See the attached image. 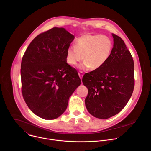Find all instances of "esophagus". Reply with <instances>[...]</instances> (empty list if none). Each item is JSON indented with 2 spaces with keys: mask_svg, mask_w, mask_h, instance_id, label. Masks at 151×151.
Returning a JSON list of instances; mask_svg holds the SVG:
<instances>
[{
  "mask_svg": "<svg viewBox=\"0 0 151 151\" xmlns=\"http://www.w3.org/2000/svg\"><path fill=\"white\" fill-rule=\"evenodd\" d=\"M78 75H79V77H80L81 79H82V76H83V73L82 72H80L79 73H78Z\"/></svg>",
  "mask_w": 151,
  "mask_h": 151,
  "instance_id": "esophagus-1",
  "label": "esophagus"
}]
</instances>
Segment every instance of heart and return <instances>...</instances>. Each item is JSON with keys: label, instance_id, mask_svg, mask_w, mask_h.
I'll list each match as a JSON object with an SVG mask.
<instances>
[{"label": "heart", "instance_id": "obj_1", "mask_svg": "<svg viewBox=\"0 0 151 151\" xmlns=\"http://www.w3.org/2000/svg\"><path fill=\"white\" fill-rule=\"evenodd\" d=\"M112 47V42L109 37L85 33L76 39L75 46L68 48L66 61L69 65L75 66L83 59V63L79 66L80 69H98L109 59Z\"/></svg>", "mask_w": 151, "mask_h": 151}]
</instances>
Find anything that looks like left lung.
<instances>
[{
    "instance_id": "obj_1",
    "label": "left lung",
    "mask_w": 151,
    "mask_h": 151,
    "mask_svg": "<svg viewBox=\"0 0 151 151\" xmlns=\"http://www.w3.org/2000/svg\"><path fill=\"white\" fill-rule=\"evenodd\" d=\"M114 47L104 65L85 73L83 84L88 93L85 106L90 114L100 119L109 118L122 111L134 87V61L124 40L112 34Z\"/></svg>"
}]
</instances>
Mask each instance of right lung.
Listing matches in <instances>:
<instances>
[{"label": "right lung", "mask_w": 151, "mask_h": 151, "mask_svg": "<svg viewBox=\"0 0 151 151\" xmlns=\"http://www.w3.org/2000/svg\"><path fill=\"white\" fill-rule=\"evenodd\" d=\"M74 39L64 28L53 27L38 35L23 55V97L29 109L43 119L59 117L81 83L76 70L66 62V51Z\"/></svg>", "instance_id": "right-lung-1"}]
</instances>
